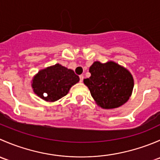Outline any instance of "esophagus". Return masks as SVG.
<instances>
[{"label": "esophagus", "mask_w": 160, "mask_h": 160, "mask_svg": "<svg viewBox=\"0 0 160 160\" xmlns=\"http://www.w3.org/2000/svg\"><path fill=\"white\" fill-rule=\"evenodd\" d=\"M83 80V75H80V81L82 82Z\"/></svg>", "instance_id": "34e87169"}]
</instances>
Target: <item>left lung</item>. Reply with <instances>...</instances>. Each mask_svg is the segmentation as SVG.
I'll list each match as a JSON object with an SVG mask.
<instances>
[{"label":"left lung","mask_w":160,"mask_h":160,"mask_svg":"<svg viewBox=\"0 0 160 160\" xmlns=\"http://www.w3.org/2000/svg\"><path fill=\"white\" fill-rule=\"evenodd\" d=\"M91 76L83 80L92 98L99 107L112 109L128 101L134 88L131 72L119 64L109 61L93 62L90 67Z\"/></svg>","instance_id":"8db88e82"}]
</instances>
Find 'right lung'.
Listing matches in <instances>:
<instances>
[{
    "mask_svg": "<svg viewBox=\"0 0 160 160\" xmlns=\"http://www.w3.org/2000/svg\"><path fill=\"white\" fill-rule=\"evenodd\" d=\"M80 80L73 70L57 63L38 71L33 77L32 87L35 94L49 102L66 96L71 87Z\"/></svg>",
    "mask_w": 160,
    "mask_h": 160,
    "instance_id": "1",
    "label": "right lung"
}]
</instances>
